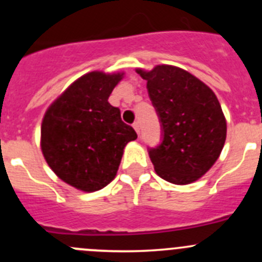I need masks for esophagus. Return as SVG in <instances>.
<instances>
[{"mask_svg": "<svg viewBox=\"0 0 262 262\" xmlns=\"http://www.w3.org/2000/svg\"><path fill=\"white\" fill-rule=\"evenodd\" d=\"M133 128H134V130L137 132V134L141 133V124H139V121H136V123L133 124Z\"/></svg>", "mask_w": 262, "mask_h": 262, "instance_id": "obj_1", "label": "esophagus"}]
</instances>
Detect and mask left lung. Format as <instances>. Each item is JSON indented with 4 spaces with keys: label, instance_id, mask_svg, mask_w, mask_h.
Listing matches in <instances>:
<instances>
[{
    "label": "left lung",
    "instance_id": "1",
    "mask_svg": "<svg viewBox=\"0 0 262 262\" xmlns=\"http://www.w3.org/2000/svg\"><path fill=\"white\" fill-rule=\"evenodd\" d=\"M136 72L147 81L162 125V143L149 149L156 173L175 185L199 180L219 158L227 137V121L215 94L175 66L137 68Z\"/></svg>",
    "mask_w": 262,
    "mask_h": 262
}]
</instances>
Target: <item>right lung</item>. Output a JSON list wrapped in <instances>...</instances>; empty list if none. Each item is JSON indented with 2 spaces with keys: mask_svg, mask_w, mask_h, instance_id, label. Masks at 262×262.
<instances>
[{
  "mask_svg": "<svg viewBox=\"0 0 262 262\" xmlns=\"http://www.w3.org/2000/svg\"><path fill=\"white\" fill-rule=\"evenodd\" d=\"M124 72L92 71L50 104L41 121L40 147L53 172L66 184L94 192L118 172L124 148L137 133L109 104Z\"/></svg>",
  "mask_w": 262,
  "mask_h": 262,
  "instance_id": "1",
  "label": "right lung"
}]
</instances>
